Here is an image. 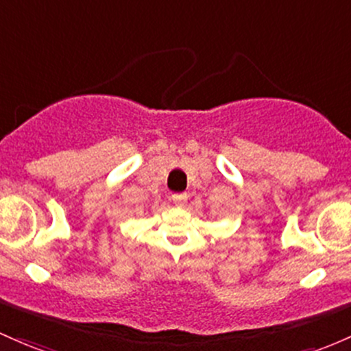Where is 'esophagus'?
I'll use <instances>...</instances> for the list:
<instances>
[{"instance_id":"obj_1","label":"esophagus","mask_w":351,"mask_h":351,"mask_svg":"<svg viewBox=\"0 0 351 351\" xmlns=\"http://www.w3.org/2000/svg\"><path fill=\"white\" fill-rule=\"evenodd\" d=\"M186 198H188L186 193H176L171 196V199L175 202V205H178V206H183L184 203H186Z\"/></svg>"}]
</instances>
